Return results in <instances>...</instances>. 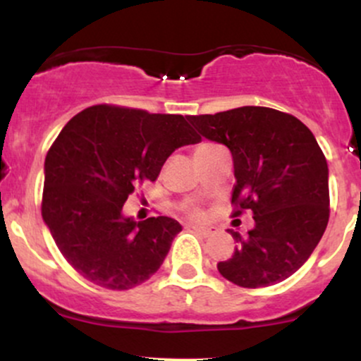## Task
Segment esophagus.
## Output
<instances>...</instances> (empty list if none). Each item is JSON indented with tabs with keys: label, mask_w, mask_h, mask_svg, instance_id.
Listing matches in <instances>:
<instances>
[{
	"label": "esophagus",
	"mask_w": 361,
	"mask_h": 361,
	"mask_svg": "<svg viewBox=\"0 0 361 361\" xmlns=\"http://www.w3.org/2000/svg\"><path fill=\"white\" fill-rule=\"evenodd\" d=\"M190 229H193L195 233L202 234V235H212L215 233H219V227L215 226H190Z\"/></svg>",
	"instance_id": "1"
}]
</instances>
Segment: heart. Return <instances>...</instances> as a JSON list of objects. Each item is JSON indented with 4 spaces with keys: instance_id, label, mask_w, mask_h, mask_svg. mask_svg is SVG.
I'll use <instances>...</instances> for the list:
<instances>
[{
    "instance_id": "heart-1",
    "label": "heart",
    "mask_w": 361,
    "mask_h": 361,
    "mask_svg": "<svg viewBox=\"0 0 361 361\" xmlns=\"http://www.w3.org/2000/svg\"><path fill=\"white\" fill-rule=\"evenodd\" d=\"M185 210H186V212H188L190 215H193V217H198V215H200V212H198L197 209H193L192 205H185Z\"/></svg>"
}]
</instances>
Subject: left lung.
Wrapping results in <instances>:
<instances>
[{
    "mask_svg": "<svg viewBox=\"0 0 361 361\" xmlns=\"http://www.w3.org/2000/svg\"><path fill=\"white\" fill-rule=\"evenodd\" d=\"M202 137L224 144L234 163V215L252 210L255 227L217 264L224 279L258 288L292 276L321 241L329 221V169L299 118L267 106L188 117Z\"/></svg>",
    "mask_w": 361,
    "mask_h": 361,
    "instance_id": "1",
    "label": "left lung"
}]
</instances>
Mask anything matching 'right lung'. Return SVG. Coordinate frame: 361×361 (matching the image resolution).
Here are the masks:
<instances>
[{"mask_svg": "<svg viewBox=\"0 0 361 361\" xmlns=\"http://www.w3.org/2000/svg\"><path fill=\"white\" fill-rule=\"evenodd\" d=\"M200 140L181 115L111 105L66 123L45 157L42 217L74 270L110 290L159 270L181 224L164 215L137 222L123 215V204L178 147Z\"/></svg>", "mask_w": 361, "mask_h": 361, "instance_id": "right-lung-1", "label": "right lung"}]
</instances>
